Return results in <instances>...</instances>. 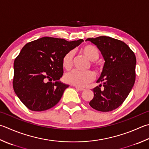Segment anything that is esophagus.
Here are the masks:
<instances>
[{
  "label": "esophagus",
  "instance_id": "esophagus-1",
  "mask_svg": "<svg viewBox=\"0 0 149 149\" xmlns=\"http://www.w3.org/2000/svg\"><path fill=\"white\" fill-rule=\"evenodd\" d=\"M75 88L77 89L78 91H84V88H80V87H78V86H75Z\"/></svg>",
  "mask_w": 149,
  "mask_h": 149
}]
</instances>
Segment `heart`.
<instances>
[{
	"instance_id": "obj_1",
	"label": "heart",
	"mask_w": 149,
	"mask_h": 149,
	"mask_svg": "<svg viewBox=\"0 0 149 149\" xmlns=\"http://www.w3.org/2000/svg\"><path fill=\"white\" fill-rule=\"evenodd\" d=\"M80 52L83 55L91 60V66L97 71H100L102 69L101 64L96 61L100 56L99 50L97 47L92 45H86L81 47ZM74 54L72 51L67 52L62 58V66L66 70L71 69L73 62ZM95 74L91 71L86 72H80L78 71H70L65 75V80L67 83L78 87H84L89 83L95 80Z\"/></svg>"
}]
</instances>
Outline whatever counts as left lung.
<instances>
[{"label":"left lung","instance_id":"obj_1","mask_svg":"<svg viewBox=\"0 0 149 149\" xmlns=\"http://www.w3.org/2000/svg\"><path fill=\"white\" fill-rule=\"evenodd\" d=\"M86 40L97 45L105 60L97 82L100 84L93 89L94 97L89 105L100 111H113L127 99L135 83L136 56L127 44L116 39L99 36Z\"/></svg>","mask_w":149,"mask_h":149}]
</instances>
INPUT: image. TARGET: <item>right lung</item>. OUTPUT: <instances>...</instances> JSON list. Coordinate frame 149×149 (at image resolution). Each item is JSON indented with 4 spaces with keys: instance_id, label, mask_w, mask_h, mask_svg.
I'll return each instance as SVG.
<instances>
[{
    "instance_id": "1",
    "label": "right lung",
    "mask_w": 149,
    "mask_h": 149,
    "mask_svg": "<svg viewBox=\"0 0 149 149\" xmlns=\"http://www.w3.org/2000/svg\"><path fill=\"white\" fill-rule=\"evenodd\" d=\"M82 41L44 37L22 47L14 61L13 87L27 108L45 111L60 101L69 87L58 81L63 73L62 58Z\"/></svg>"
}]
</instances>
